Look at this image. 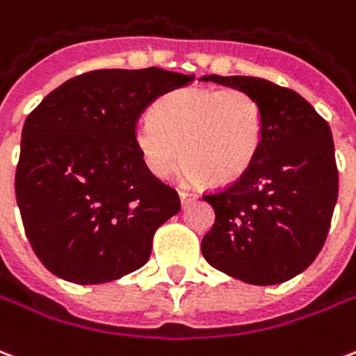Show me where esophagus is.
Masks as SVG:
<instances>
[{
  "mask_svg": "<svg viewBox=\"0 0 356 356\" xmlns=\"http://www.w3.org/2000/svg\"><path fill=\"white\" fill-rule=\"evenodd\" d=\"M179 197H181V205H188L190 202H194V200H197L196 194H192V192H184V190H181L179 192Z\"/></svg>",
  "mask_w": 356,
  "mask_h": 356,
  "instance_id": "esophagus-1",
  "label": "esophagus"
}]
</instances>
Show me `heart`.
Instances as JSON below:
<instances>
[{"mask_svg":"<svg viewBox=\"0 0 356 356\" xmlns=\"http://www.w3.org/2000/svg\"><path fill=\"white\" fill-rule=\"evenodd\" d=\"M263 132L261 104L248 91L183 88L154 102L151 118L136 124L134 140L154 177L172 175L183 156L188 183L229 184L250 170Z\"/></svg>","mask_w":356,"mask_h":356,"instance_id":"1","label":"heart"}]
</instances>
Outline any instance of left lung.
<instances>
[{
    "label": "left lung",
    "mask_w": 356,
    "mask_h": 356,
    "mask_svg": "<svg viewBox=\"0 0 356 356\" xmlns=\"http://www.w3.org/2000/svg\"><path fill=\"white\" fill-rule=\"evenodd\" d=\"M259 100L261 149L227 188L203 196L214 224L202 241L211 267L254 286L300 275L321 252L336 200L338 168L329 123L298 93L252 76H203Z\"/></svg>",
    "instance_id": "left-lung-1"
}]
</instances>
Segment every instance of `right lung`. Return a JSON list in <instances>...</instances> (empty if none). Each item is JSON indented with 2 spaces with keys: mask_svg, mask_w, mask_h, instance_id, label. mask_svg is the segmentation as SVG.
<instances>
[{
  "mask_svg": "<svg viewBox=\"0 0 356 356\" xmlns=\"http://www.w3.org/2000/svg\"><path fill=\"white\" fill-rule=\"evenodd\" d=\"M194 76L102 69L46 95L22 130L15 192L42 265L74 284H104L147 263L153 235L181 202L143 164L134 140L153 100Z\"/></svg>",
  "mask_w": 356,
  "mask_h": 356,
  "instance_id": "add662e5",
  "label": "right lung"
}]
</instances>
